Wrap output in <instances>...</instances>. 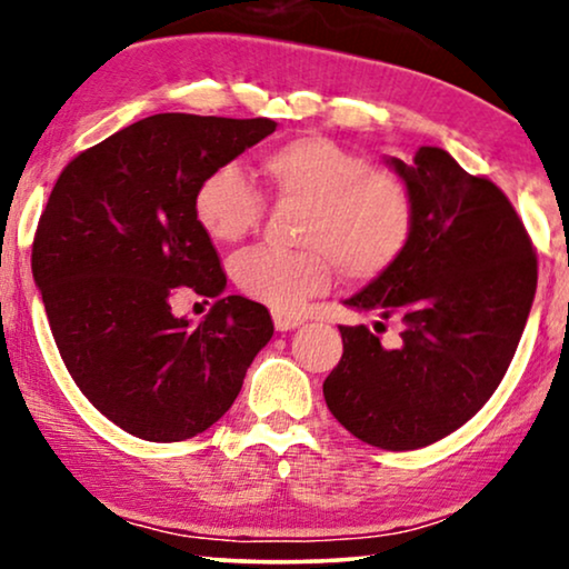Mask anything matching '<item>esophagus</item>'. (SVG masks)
Listing matches in <instances>:
<instances>
[{"label":"esophagus","mask_w":569,"mask_h":569,"mask_svg":"<svg viewBox=\"0 0 569 569\" xmlns=\"http://www.w3.org/2000/svg\"><path fill=\"white\" fill-rule=\"evenodd\" d=\"M274 326H277V331H292V329H298V326H302L306 323V318L302 316H295V313H287V310H274Z\"/></svg>","instance_id":"obj_1"}]
</instances>
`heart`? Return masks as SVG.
Masks as SVG:
<instances>
[{"mask_svg": "<svg viewBox=\"0 0 569 569\" xmlns=\"http://www.w3.org/2000/svg\"><path fill=\"white\" fill-rule=\"evenodd\" d=\"M271 199L300 204V251L256 246L230 261L236 284L253 300L292 310L331 284L370 282L399 261L411 238L415 209L401 178L372 170L362 154L308 134L261 158ZM261 193L236 166L214 168L199 183L193 214L217 243H236L259 222Z\"/></svg>", "mask_w": 569, "mask_h": 569, "instance_id": "1", "label": "heart"}]
</instances>
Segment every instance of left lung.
<instances>
[{
    "label": "left lung",
    "mask_w": 569,
    "mask_h": 569,
    "mask_svg": "<svg viewBox=\"0 0 569 569\" xmlns=\"http://www.w3.org/2000/svg\"><path fill=\"white\" fill-rule=\"evenodd\" d=\"M386 166L411 197V238L345 306L396 318L401 345L339 326L345 355L323 396L355 438L415 450L469 422L500 386L533 306L536 253L508 197L450 152L419 147Z\"/></svg>",
    "instance_id": "8db88e82"
}]
</instances>
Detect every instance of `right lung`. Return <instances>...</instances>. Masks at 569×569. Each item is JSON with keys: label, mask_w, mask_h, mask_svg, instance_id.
Masks as SVG:
<instances>
[{"label": "right lung", "mask_w": 569, "mask_h": 569, "mask_svg": "<svg viewBox=\"0 0 569 569\" xmlns=\"http://www.w3.org/2000/svg\"><path fill=\"white\" fill-rule=\"evenodd\" d=\"M277 129L271 119L158 113L61 170L33 240V279L69 376L100 415L142 440L204 432L238 399L274 323L228 295L193 214L199 183ZM176 286L217 297L176 317Z\"/></svg>", "instance_id": "add662e5"}]
</instances>
